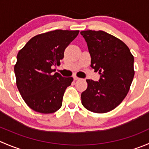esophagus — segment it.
Here are the masks:
<instances>
[{"instance_id": "esophagus-1", "label": "esophagus", "mask_w": 149, "mask_h": 149, "mask_svg": "<svg viewBox=\"0 0 149 149\" xmlns=\"http://www.w3.org/2000/svg\"><path fill=\"white\" fill-rule=\"evenodd\" d=\"M73 79H74L75 81H78V80H80V78H79V77H77V76H73Z\"/></svg>"}]
</instances>
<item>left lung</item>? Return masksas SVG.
<instances>
[{
	"label": "left lung",
	"mask_w": 149,
	"mask_h": 149,
	"mask_svg": "<svg viewBox=\"0 0 149 149\" xmlns=\"http://www.w3.org/2000/svg\"><path fill=\"white\" fill-rule=\"evenodd\" d=\"M91 55V67L99 71V81L87 79L81 103L88 110L105 113L116 108L127 96L134 77V58L120 39L104 31H81Z\"/></svg>",
	"instance_id": "8db88e82"
}]
</instances>
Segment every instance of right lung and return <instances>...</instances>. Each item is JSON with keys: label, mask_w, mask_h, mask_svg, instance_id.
<instances>
[{"label": "right lung", "mask_w": 149, "mask_h": 149, "mask_svg": "<svg viewBox=\"0 0 149 149\" xmlns=\"http://www.w3.org/2000/svg\"><path fill=\"white\" fill-rule=\"evenodd\" d=\"M79 30L57 29L37 34L19 51L14 65L16 86L26 104L43 114L58 111L73 77H63L52 66L58 65L64 51Z\"/></svg>", "instance_id": "right-lung-1"}]
</instances>
